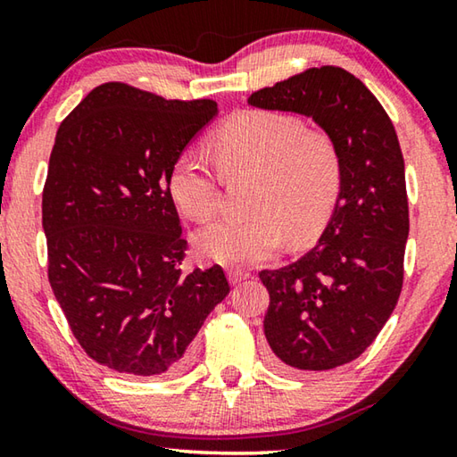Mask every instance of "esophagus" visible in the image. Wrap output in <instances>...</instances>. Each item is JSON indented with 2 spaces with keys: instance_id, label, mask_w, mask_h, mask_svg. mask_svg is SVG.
<instances>
[{
  "instance_id": "obj_1",
  "label": "esophagus",
  "mask_w": 457,
  "mask_h": 457,
  "mask_svg": "<svg viewBox=\"0 0 457 457\" xmlns=\"http://www.w3.org/2000/svg\"><path fill=\"white\" fill-rule=\"evenodd\" d=\"M247 278H250V272H244V270H229V272H228V280H229V284H234V286L245 282Z\"/></svg>"
}]
</instances>
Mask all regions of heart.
<instances>
[{
  "label": "heart",
  "mask_w": 457,
  "mask_h": 457,
  "mask_svg": "<svg viewBox=\"0 0 457 457\" xmlns=\"http://www.w3.org/2000/svg\"><path fill=\"white\" fill-rule=\"evenodd\" d=\"M226 175L256 173L252 218L218 220L195 234L205 260L229 268L256 266L274 258L284 244L319 234L340 189V154L332 138L288 112L244 111L212 141ZM169 193L183 215L205 221L218 212V177L195 154L183 153L169 173Z\"/></svg>",
  "instance_id": "1"
}]
</instances>
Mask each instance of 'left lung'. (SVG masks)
Listing matches in <instances>:
<instances>
[{
	"label": "left lung",
	"instance_id": "obj_1",
	"mask_svg": "<svg viewBox=\"0 0 457 457\" xmlns=\"http://www.w3.org/2000/svg\"><path fill=\"white\" fill-rule=\"evenodd\" d=\"M262 111L312 119L340 154V189L311 252L262 270L264 335L288 370H328L367 351L395 311L409 236L405 163L395 127L365 84L337 66L311 68L247 98Z\"/></svg>",
	"mask_w": 457,
	"mask_h": 457
}]
</instances>
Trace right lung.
<instances>
[{
    "label": "right lung",
    "instance_id": "1",
    "mask_svg": "<svg viewBox=\"0 0 457 457\" xmlns=\"http://www.w3.org/2000/svg\"><path fill=\"white\" fill-rule=\"evenodd\" d=\"M218 114L100 84L62 120L42 195L48 278L84 353L117 373L169 377L229 294L221 266L181 274L185 242L169 173Z\"/></svg>",
    "mask_w": 457,
    "mask_h": 457
}]
</instances>
